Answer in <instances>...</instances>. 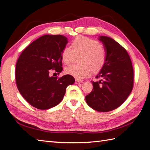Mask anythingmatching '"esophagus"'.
I'll use <instances>...</instances> for the list:
<instances>
[{
  "mask_svg": "<svg viewBox=\"0 0 150 150\" xmlns=\"http://www.w3.org/2000/svg\"><path fill=\"white\" fill-rule=\"evenodd\" d=\"M83 83V82H82V81L79 79H76V81H75L76 84H79V83Z\"/></svg>",
  "mask_w": 150,
  "mask_h": 150,
  "instance_id": "34e87169",
  "label": "esophagus"
}]
</instances>
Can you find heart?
Instances as JSON below:
<instances>
[{"label": "heart", "instance_id": "obj_1", "mask_svg": "<svg viewBox=\"0 0 150 150\" xmlns=\"http://www.w3.org/2000/svg\"><path fill=\"white\" fill-rule=\"evenodd\" d=\"M71 48L66 47L63 49L61 58L64 64H68L72 61L74 54H81V64L71 65L65 68L66 74L76 79H83L91 74L93 71H99L106 61L105 49L96 40L78 36L72 40Z\"/></svg>", "mask_w": 150, "mask_h": 150}]
</instances>
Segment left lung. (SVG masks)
Returning a JSON list of instances; mask_svg holds the SVG:
<instances>
[{"label": "left lung", "mask_w": 150, "mask_h": 150, "mask_svg": "<svg viewBox=\"0 0 150 150\" xmlns=\"http://www.w3.org/2000/svg\"><path fill=\"white\" fill-rule=\"evenodd\" d=\"M106 57L104 64L92 82L93 90L86 96V101L94 110L108 112L123 103L133 86V68L126 49L107 36H99Z\"/></svg>", "instance_id": "left-lung-1"}]
</instances>
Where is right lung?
Here are the masks:
<instances>
[{"label":"right lung","instance_id":"add662e5","mask_svg":"<svg viewBox=\"0 0 150 150\" xmlns=\"http://www.w3.org/2000/svg\"><path fill=\"white\" fill-rule=\"evenodd\" d=\"M68 42L62 35H44L27 47L18 59L16 81L21 94L39 110L57 106L64 98L66 88L74 78L66 74L60 78L50 76L55 70L62 71L61 53Z\"/></svg>","mask_w":150,"mask_h":150}]
</instances>
